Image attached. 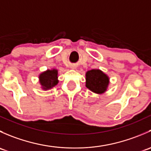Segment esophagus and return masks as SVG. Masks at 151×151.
<instances>
[{
	"label": "esophagus",
	"mask_w": 151,
	"mask_h": 151,
	"mask_svg": "<svg viewBox=\"0 0 151 151\" xmlns=\"http://www.w3.org/2000/svg\"><path fill=\"white\" fill-rule=\"evenodd\" d=\"M72 68H75V67H74V66H72Z\"/></svg>",
	"instance_id": "obj_1"
}]
</instances>
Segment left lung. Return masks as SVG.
Wrapping results in <instances>:
<instances>
[{
	"instance_id": "obj_1",
	"label": "left lung",
	"mask_w": 151,
	"mask_h": 151,
	"mask_svg": "<svg viewBox=\"0 0 151 151\" xmlns=\"http://www.w3.org/2000/svg\"><path fill=\"white\" fill-rule=\"evenodd\" d=\"M109 84V76L101 70L93 68L85 73V86L93 93H104L107 91Z\"/></svg>"
}]
</instances>
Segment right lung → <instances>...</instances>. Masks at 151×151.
Masks as SVG:
<instances>
[{
    "instance_id": "add662e5",
    "label": "right lung",
    "mask_w": 151,
    "mask_h": 151,
    "mask_svg": "<svg viewBox=\"0 0 151 151\" xmlns=\"http://www.w3.org/2000/svg\"><path fill=\"white\" fill-rule=\"evenodd\" d=\"M39 81L41 88L44 91H48L58 85V70L56 68L47 69L39 75Z\"/></svg>"
}]
</instances>
